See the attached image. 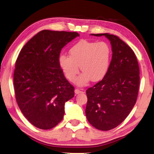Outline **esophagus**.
Segmentation results:
<instances>
[{"label": "esophagus", "mask_w": 154, "mask_h": 154, "mask_svg": "<svg viewBox=\"0 0 154 154\" xmlns=\"http://www.w3.org/2000/svg\"><path fill=\"white\" fill-rule=\"evenodd\" d=\"M82 93H83V91H82L81 90H79V89H75V94H82Z\"/></svg>", "instance_id": "34e87169"}]
</instances>
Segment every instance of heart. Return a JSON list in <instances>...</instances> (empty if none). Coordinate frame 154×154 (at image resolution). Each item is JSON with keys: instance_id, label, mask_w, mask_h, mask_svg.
I'll use <instances>...</instances> for the list:
<instances>
[{"instance_id": "1", "label": "heart", "mask_w": 154, "mask_h": 154, "mask_svg": "<svg viewBox=\"0 0 154 154\" xmlns=\"http://www.w3.org/2000/svg\"><path fill=\"white\" fill-rule=\"evenodd\" d=\"M69 56L62 54L58 63L65 77L74 82L79 73V66L83 72L77 79L78 86L86 85L90 80L96 82L104 78L110 67L112 50L105 42L82 40L69 50Z\"/></svg>"}]
</instances>
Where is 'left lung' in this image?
<instances>
[{
	"label": "left lung",
	"instance_id": "1",
	"mask_svg": "<svg viewBox=\"0 0 154 154\" xmlns=\"http://www.w3.org/2000/svg\"><path fill=\"white\" fill-rule=\"evenodd\" d=\"M104 35L110 42L112 57L102 81L87 89L85 114L93 127L101 131L116 127L131 112L136 103L139 87V67L135 53L118 36Z\"/></svg>",
	"mask_w": 154,
	"mask_h": 154
}]
</instances>
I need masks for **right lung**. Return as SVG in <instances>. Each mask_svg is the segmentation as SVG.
Returning <instances> with one entry per match:
<instances>
[{
    "instance_id": "1",
    "label": "right lung",
    "mask_w": 154,
    "mask_h": 154,
    "mask_svg": "<svg viewBox=\"0 0 154 154\" xmlns=\"http://www.w3.org/2000/svg\"><path fill=\"white\" fill-rule=\"evenodd\" d=\"M79 34L42 30L29 40L16 60L13 82L17 104L28 121L50 129L62 121L65 102L74 97V87L58 63L61 50Z\"/></svg>"
}]
</instances>
